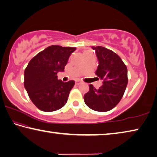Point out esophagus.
I'll list each match as a JSON object with an SVG mask.
<instances>
[{"label":"esophagus","instance_id":"esophagus-1","mask_svg":"<svg viewBox=\"0 0 157 157\" xmlns=\"http://www.w3.org/2000/svg\"><path fill=\"white\" fill-rule=\"evenodd\" d=\"M81 83H82V81H80V80H76V84L77 85V86H78V85H79V84H81Z\"/></svg>","mask_w":157,"mask_h":157}]
</instances>
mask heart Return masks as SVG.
<instances>
[{"label": "heart", "instance_id": "1", "mask_svg": "<svg viewBox=\"0 0 157 157\" xmlns=\"http://www.w3.org/2000/svg\"><path fill=\"white\" fill-rule=\"evenodd\" d=\"M87 52H91V51H90V50H86V51H85V52H84V53H87Z\"/></svg>", "mask_w": 157, "mask_h": 157}]
</instances>
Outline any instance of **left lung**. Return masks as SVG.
I'll list each match as a JSON object with an SVG mask.
<instances>
[{
  "label": "left lung",
  "instance_id": "1",
  "mask_svg": "<svg viewBox=\"0 0 157 157\" xmlns=\"http://www.w3.org/2000/svg\"><path fill=\"white\" fill-rule=\"evenodd\" d=\"M99 63L96 74L102 79L98 90L90 84L84 95L85 103L93 110L108 112L121 99L128 85V69L119 55L101 46H92Z\"/></svg>",
  "mask_w": 157,
  "mask_h": 157
}]
</instances>
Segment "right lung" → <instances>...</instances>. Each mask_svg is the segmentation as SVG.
Listing matches in <instances>:
<instances>
[{
  "mask_svg": "<svg viewBox=\"0 0 157 157\" xmlns=\"http://www.w3.org/2000/svg\"><path fill=\"white\" fill-rule=\"evenodd\" d=\"M76 48L51 45L33 57L24 72V86L32 103L43 112H53L67 103L75 82L58 80Z\"/></svg>",
  "mask_w": 157,
  "mask_h": 157,
  "instance_id": "add662e5",
  "label": "right lung"
}]
</instances>
